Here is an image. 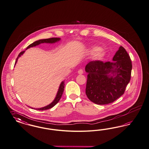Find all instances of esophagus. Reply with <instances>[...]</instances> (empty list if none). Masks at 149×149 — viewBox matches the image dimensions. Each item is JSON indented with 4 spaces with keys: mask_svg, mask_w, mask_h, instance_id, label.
I'll use <instances>...</instances> for the list:
<instances>
[{
    "mask_svg": "<svg viewBox=\"0 0 149 149\" xmlns=\"http://www.w3.org/2000/svg\"><path fill=\"white\" fill-rule=\"evenodd\" d=\"M83 70H82V69H80V70H79V71H78V74H83Z\"/></svg>",
    "mask_w": 149,
    "mask_h": 149,
    "instance_id": "obj_1",
    "label": "esophagus"
}]
</instances>
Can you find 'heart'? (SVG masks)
<instances>
[{
	"mask_svg": "<svg viewBox=\"0 0 149 149\" xmlns=\"http://www.w3.org/2000/svg\"><path fill=\"white\" fill-rule=\"evenodd\" d=\"M91 52L92 54H93L95 58L97 59H100L103 56V52L102 50L100 49L98 47H93L91 50Z\"/></svg>",
	"mask_w": 149,
	"mask_h": 149,
	"instance_id": "obj_1",
	"label": "heart"
}]
</instances>
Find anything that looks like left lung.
<instances>
[{"label":"left lung","mask_w":149,"mask_h":149,"mask_svg":"<svg viewBox=\"0 0 149 149\" xmlns=\"http://www.w3.org/2000/svg\"><path fill=\"white\" fill-rule=\"evenodd\" d=\"M113 62H90L85 67L88 73L86 94L97 104H107L120 97L131 78L132 64L126 50L120 46Z\"/></svg>","instance_id":"8db88e82"}]
</instances>
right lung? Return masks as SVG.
I'll use <instances>...</instances> for the list:
<instances>
[{"label":"right lung","instance_id":"add662e5","mask_svg":"<svg viewBox=\"0 0 149 149\" xmlns=\"http://www.w3.org/2000/svg\"><path fill=\"white\" fill-rule=\"evenodd\" d=\"M60 40H61L60 38H47V39L40 40H38V41H35V42H34L33 43H31V45H30L29 46L27 47L26 49H28V48H30V47H32L36 46L38 45H40V44H41V43H55V42H58V41H60ZM24 52H25V51H24L21 52L20 53H19V54L18 55V56H17V58H16V60L15 64H16V62L17 61L18 58H19L21 55H22V54L24 53ZM64 85H65V84H64V81H63L61 82L60 86H59L58 91V93H57V94H56V97L55 98V99L54 100V101H53L51 104H48V106H45V107H42V108H36V109H37V110H39V111H40H40H43V110L48 109H49V108H52L53 107H54V106L56 104V103L59 101L61 98L62 97L63 93V91H64Z\"/></svg>","mask_w":149,"mask_h":149}]
</instances>
